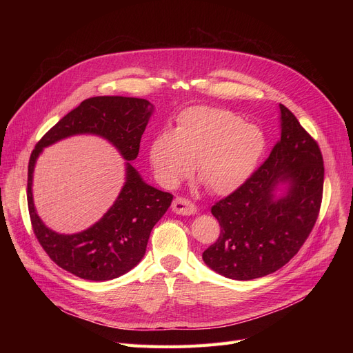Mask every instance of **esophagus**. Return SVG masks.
Masks as SVG:
<instances>
[{"mask_svg":"<svg viewBox=\"0 0 353 353\" xmlns=\"http://www.w3.org/2000/svg\"><path fill=\"white\" fill-rule=\"evenodd\" d=\"M172 209L174 213L183 214V216L194 214L197 212V208L194 206V203H192L189 199H184V197H176L173 200Z\"/></svg>","mask_w":353,"mask_h":353,"instance_id":"34e87169","label":"esophagus"}]
</instances>
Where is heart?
<instances>
[{
  "instance_id": "heart-1",
  "label": "heart",
  "mask_w": 353,
  "mask_h": 353,
  "mask_svg": "<svg viewBox=\"0 0 353 353\" xmlns=\"http://www.w3.org/2000/svg\"><path fill=\"white\" fill-rule=\"evenodd\" d=\"M266 137L261 127L226 108L196 105L181 111L174 132L160 133L150 145L156 179L173 189L190 174L217 196L236 192L261 161Z\"/></svg>"
}]
</instances>
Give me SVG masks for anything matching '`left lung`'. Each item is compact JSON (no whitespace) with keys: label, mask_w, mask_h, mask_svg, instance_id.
Wrapping results in <instances>:
<instances>
[{"label":"left lung","mask_w":353,"mask_h":353,"mask_svg":"<svg viewBox=\"0 0 353 353\" xmlns=\"http://www.w3.org/2000/svg\"><path fill=\"white\" fill-rule=\"evenodd\" d=\"M281 108V139L249 180L212 206L220 225L216 243L203 252L214 272L252 281L285 266L299 252L316 223L323 194L321 148L292 111ZM288 183L276 199L274 190Z\"/></svg>","instance_id":"1"}]
</instances>
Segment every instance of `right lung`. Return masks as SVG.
<instances>
[{
  "instance_id": "1",
  "label": "right lung",
  "mask_w": 353,
  "mask_h": 353,
  "mask_svg": "<svg viewBox=\"0 0 353 353\" xmlns=\"http://www.w3.org/2000/svg\"><path fill=\"white\" fill-rule=\"evenodd\" d=\"M154 105L144 99L99 96L71 110L35 144L28 161L27 201L34 234L51 261L85 281H111L143 259L152 229L170 208L173 196L143 181L125 163V183L108 212L90 229L59 234L39 217L32 201V172L43 148L74 134H97L113 143L125 160L139 154L140 140Z\"/></svg>"
}]
</instances>
